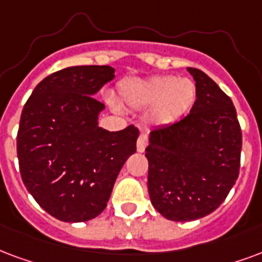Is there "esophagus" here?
Segmentation results:
<instances>
[{
	"mask_svg": "<svg viewBox=\"0 0 262 262\" xmlns=\"http://www.w3.org/2000/svg\"><path fill=\"white\" fill-rule=\"evenodd\" d=\"M147 144H148V137H147L146 133H140V136L137 139V151L143 152L146 150Z\"/></svg>",
	"mask_w": 262,
	"mask_h": 262,
	"instance_id": "esophagus-1",
	"label": "esophagus"
}]
</instances>
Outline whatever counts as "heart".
<instances>
[{"mask_svg":"<svg viewBox=\"0 0 262 262\" xmlns=\"http://www.w3.org/2000/svg\"><path fill=\"white\" fill-rule=\"evenodd\" d=\"M121 100L130 108H149L152 123L168 126L190 111L197 98L195 83L187 77L156 76L147 80H126L119 89Z\"/></svg>","mask_w":262,"mask_h":262,"instance_id":"1","label":"heart"}]
</instances>
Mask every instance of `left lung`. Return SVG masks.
I'll return each mask as SVG.
<instances>
[{
  "label": "left lung",
  "mask_w": 262,
  "mask_h": 262,
  "mask_svg": "<svg viewBox=\"0 0 262 262\" xmlns=\"http://www.w3.org/2000/svg\"><path fill=\"white\" fill-rule=\"evenodd\" d=\"M189 72L197 87L190 114L154 129L146 148L151 203L176 222L214 212L240 169L242 129L233 102L204 72Z\"/></svg>",
  "instance_id": "left-lung-1"
}]
</instances>
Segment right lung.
I'll return each instance as SVG.
<instances>
[{"label": "right lung", "instance_id": "1", "mask_svg": "<svg viewBox=\"0 0 262 262\" xmlns=\"http://www.w3.org/2000/svg\"><path fill=\"white\" fill-rule=\"evenodd\" d=\"M108 65L72 67L42 79L23 106L16 136L20 176L42 210L63 222H84L105 210L139 129L98 126L94 98L114 79Z\"/></svg>", "mask_w": 262, "mask_h": 262}]
</instances>
